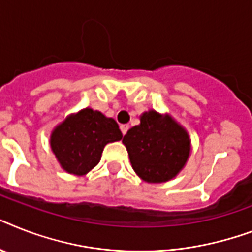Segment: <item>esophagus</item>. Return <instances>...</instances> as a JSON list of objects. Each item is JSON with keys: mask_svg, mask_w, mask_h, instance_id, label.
Instances as JSON below:
<instances>
[{"mask_svg": "<svg viewBox=\"0 0 252 252\" xmlns=\"http://www.w3.org/2000/svg\"><path fill=\"white\" fill-rule=\"evenodd\" d=\"M128 128H129V126H128V124H123V126H120V129H122L123 134H126V130H128Z\"/></svg>", "mask_w": 252, "mask_h": 252, "instance_id": "esophagus-1", "label": "esophagus"}]
</instances>
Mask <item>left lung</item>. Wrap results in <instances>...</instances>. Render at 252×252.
Wrapping results in <instances>:
<instances>
[{
  "label": "left lung",
  "mask_w": 252,
  "mask_h": 252,
  "mask_svg": "<svg viewBox=\"0 0 252 252\" xmlns=\"http://www.w3.org/2000/svg\"><path fill=\"white\" fill-rule=\"evenodd\" d=\"M134 172L146 183H165L185 165L190 141L184 128L169 116L145 112L141 124L130 128L123 138Z\"/></svg>",
  "instance_id": "obj_1"
}]
</instances>
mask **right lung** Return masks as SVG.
Returning a JSON list of instances; mask_svg holds the SVG:
<instances>
[{
  "instance_id": "1",
  "label": "right lung",
  "mask_w": 252,
  "mask_h": 252,
  "mask_svg": "<svg viewBox=\"0 0 252 252\" xmlns=\"http://www.w3.org/2000/svg\"><path fill=\"white\" fill-rule=\"evenodd\" d=\"M122 137L115 120L85 108L55 128L50 145L63 169L81 176L98 164L108 142L122 140Z\"/></svg>"
}]
</instances>
